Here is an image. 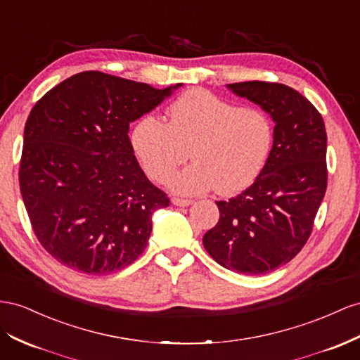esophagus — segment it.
<instances>
[{"label": "esophagus", "instance_id": "1", "mask_svg": "<svg viewBox=\"0 0 360 360\" xmlns=\"http://www.w3.org/2000/svg\"><path fill=\"white\" fill-rule=\"evenodd\" d=\"M171 202L174 204V206L188 207V206H191V204H192V200H186V198H177V197H174V198L171 200Z\"/></svg>", "mask_w": 360, "mask_h": 360}]
</instances>
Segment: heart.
I'll use <instances>...</instances> for the list:
<instances>
[{
	"label": "heart",
	"mask_w": 360,
	"mask_h": 360,
	"mask_svg": "<svg viewBox=\"0 0 360 360\" xmlns=\"http://www.w3.org/2000/svg\"><path fill=\"white\" fill-rule=\"evenodd\" d=\"M168 118L142 116L131 131V145L145 172L160 183L190 150L194 162L171 178V191L195 195L217 188L235 193L264 171L274 141V125L265 112L191 89L169 105Z\"/></svg>",
	"instance_id": "obj_1"
}]
</instances>
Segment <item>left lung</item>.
<instances>
[{
    "instance_id": "left-lung-1",
    "label": "left lung",
    "mask_w": 360,
    "mask_h": 360,
    "mask_svg": "<svg viewBox=\"0 0 360 360\" xmlns=\"http://www.w3.org/2000/svg\"><path fill=\"white\" fill-rule=\"evenodd\" d=\"M227 89L271 116L274 141L255 183L217 201L219 221L202 245L221 266L260 276L292 260L310 236L327 188V134L315 105L292 87L242 82Z\"/></svg>"
}]
</instances>
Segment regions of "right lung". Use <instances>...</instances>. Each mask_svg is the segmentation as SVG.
Returning <instances> with one entry per match:
<instances>
[{
  "label": "right lung",
  "mask_w": 360,
  "mask_h": 360,
  "mask_svg": "<svg viewBox=\"0 0 360 360\" xmlns=\"http://www.w3.org/2000/svg\"><path fill=\"white\" fill-rule=\"evenodd\" d=\"M181 86L156 89L84 71L34 104L24 129L19 188L39 242L62 265L104 276L142 255L153 213L168 207L169 198L136 160L130 122Z\"/></svg>",
  "instance_id": "obj_1"
}]
</instances>
